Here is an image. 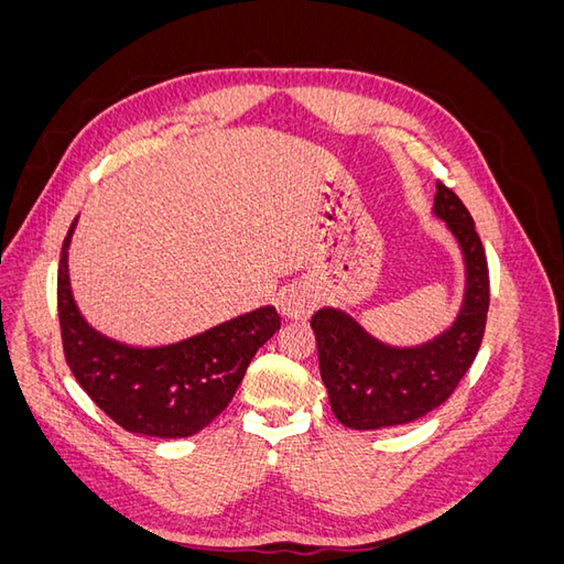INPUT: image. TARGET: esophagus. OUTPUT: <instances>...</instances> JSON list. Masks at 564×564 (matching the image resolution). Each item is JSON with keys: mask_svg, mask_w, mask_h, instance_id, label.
Listing matches in <instances>:
<instances>
[{"mask_svg": "<svg viewBox=\"0 0 564 564\" xmlns=\"http://www.w3.org/2000/svg\"><path fill=\"white\" fill-rule=\"evenodd\" d=\"M278 311L284 319H308L315 311V296L303 286H292L280 296Z\"/></svg>", "mask_w": 564, "mask_h": 564, "instance_id": "1", "label": "esophagus"}]
</instances>
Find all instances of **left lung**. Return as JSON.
Masks as SVG:
<instances>
[{"instance_id": "1", "label": "left lung", "mask_w": 564, "mask_h": 564, "mask_svg": "<svg viewBox=\"0 0 564 564\" xmlns=\"http://www.w3.org/2000/svg\"><path fill=\"white\" fill-rule=\"evenodd\" d=\"M433 216L447 226L464 261V296L449 327L416 346H390L332 305L311 319L319 377L334 416L346 429L379 431L433 412L452 395L480 348L489 305L482 242L464 202L440 181Z\"/></svg>"}]
</instances>
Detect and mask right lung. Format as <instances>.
Listing matches in <instances>:
<instances>
[{
  "label": "right lung",
  "mask_w": 564,
  "mask_h": 564,
  "mask_svg": "<svg viewBox=\"0 0 564 564\" xmlns=\"http://www.w3.org/2000/svg\"><path fill=\"white\" fill-rule=\"evenodd\" d=\"M77 218L58 265L63 350L77 383L129 433L176 440L207 429L232 400L256 350L280 329L278 311L261 305L162 346H131L106 336L84 319L73 296L67 249Z\"/></svg>",
  "instance_id": "right-lung-1"
}]
</instances>
